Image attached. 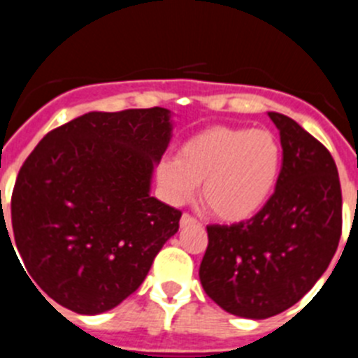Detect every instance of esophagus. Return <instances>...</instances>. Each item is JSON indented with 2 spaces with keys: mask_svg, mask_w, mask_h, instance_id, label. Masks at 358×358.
<instances>
[{
  "mask_svg": "<svg viewBox=\"0 0 358 358\" xmlns=\"http://www.w3.org/2000/svg\"><path fill=\"white\" fill-rule=\"evenodd\" d=\"M196 223H198V219H196L194 215H191L189 212H183L182 219H180V224H182V227H191V224Z\"/></svg>",
  "mask_w": 358,
  "mask_h": 358,
  "instance_id": "esophagus-1",
  "label": "esophagus"
}]
</instances>
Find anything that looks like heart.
Listing matches in <instances>:
<instances>
[{
  "label": "heart",
  "instance_id": "1",
  "mask_svg": "<svg viewBox=\"0 0 358 358\" xmlns=\"http://www.w3.org/2000/svg\"><path fill=\"white\" fill-rule=\"evenodd\" d=\"M283 150L269 130L210 127L164 159L157 176L171 203H185L201 183V198L223 221H244L271 198L282 171Z\"/></svg>",
  "mask_w": 358,
  "mask_h": 358
}]
</instances>
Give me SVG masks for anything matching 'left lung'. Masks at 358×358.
<instances>
[{
    "mask_svg": "<svg viewBox=\"0 0 358 358\" xmlns=\"http://www.w3.org/2000/svg\"><path fill=\"white\" fill-rule=\"evenodd\" d=\"M283 162L275 192L253 217L208 224L199 280L223 310L266 320L303 298L327 271L343 231V194L330 151L296 123L269 112Z\"/></svg>",
    "mask_w": 358,
    "mask_h": 358,
    "instance_id": "obj_1",
    "label": "left lung"
}]
</instances>
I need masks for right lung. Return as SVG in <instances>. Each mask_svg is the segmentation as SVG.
<instances>
[{
    "instance_id": "obj_1",
    "label": "right lung",
    "mask_w": 358,
    "mask_h": 358,
    "mask_svg": "<svg viewBox=\"0 0 358 358\" xmlns=\"http://www.w3.org/2000/svg\"><path fill=\"white\" fill-rule=\"evenodd\" d=\"M169 139L160 107L89 112L44 135L12 191L15 246L41 296L99 314L139 289L182 217L150 196Z\"/></svg>"
}]
</instances>
